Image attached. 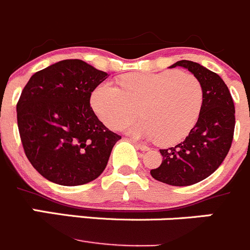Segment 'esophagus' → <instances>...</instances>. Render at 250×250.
<instances>
[{"instance_id": "1", "label": "esophagus", "mask_w": 250, "mask_h": 250, "mask_svg": "<svg viewBox=\"0 0 250 250\" xmlns=\"http://www.w3.org/2000/svg\"><path fill=\"white\" fill-rule=\"evenodd\" d=\"M130 142H132L133 144L135 145V147H138V149H140V150H142V151H147V150H149V146H146V145L140 144V143L135 142V140H130Z\"/></svg>"}]
</instances>
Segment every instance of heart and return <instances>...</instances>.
I'll list each match as a JSON object with an SVG mask.
<instances>
[{
  "label": "heart",
  "mask_w": 250,
  "mask_h": 250,
  "mask_svg": "<svg viewBox=\"0 0 250 250\" xmlns=\"http://www.w3.org/2000/svg\"><path fill=\"white\" fill-rule=\"evenodd\" d=\"M199 79L181 71L130 73L121 78V88L110 82L94 90L91 105L101 121L120 129L140 115L144 120L128 128L134 137L157 138L160 145H173L194 128L203 107Z\"/></svg>",
  "instance_id": "b5f03b06"
}]
</instances>
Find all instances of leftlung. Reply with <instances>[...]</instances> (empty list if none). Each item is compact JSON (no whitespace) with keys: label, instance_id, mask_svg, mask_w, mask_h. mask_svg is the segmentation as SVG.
Returning <instances> with one entry per match:
<instances>
[{"label":"left lung","instance_id":"obj_1","mask_svg":"<svg viewBox=\"0 0 250 250\" xmlns=\"http://www.w3.org/2000/svg\"><path fill=\"white\" fill-rule=\"evenodd\" d=\"M177 66L192 72L202 83V112L184 142L160 150L161 165L150 173L162 183L183 187L203 181L222 164L233 140L236 111L231 93L219 74L192 61H178L171 67Z\"/></svg>","mask_w":250,"mask_h":250}]
</instances>
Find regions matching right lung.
Listing matches in <instances>:
<instances>
[{"label": "right lung", "instance_id": "right-lung-1", "mask_svg": "<svg viewBox=\"0 0 250 250\" xmlns=\"http://www.w3.org/2000/svg\"><path fill=\"white\" fill-rule=\"evenodd\" d=\"M107 73L81 60H63L36 72L17 103V122L26 157L42 177L81 186L105 169L121 135L90 106L91 93Z\"/></svg>", "mask_w": 250, "mask_h": 250}]
</instances>
